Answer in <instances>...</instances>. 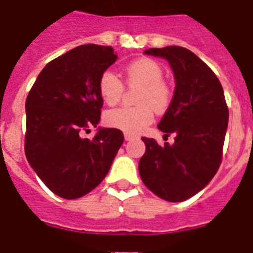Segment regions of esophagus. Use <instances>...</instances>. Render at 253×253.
Instances as JSON below:
<instances>
[{
    "mask_svg": "<svg viewBox=\"0 0 253 253\" xmlns=\"http://www.w3.org/2000/svg\"><path fill=\"white\" fill-rule=\"evenodd\" d=\"M124 138H125V140H131V139H134V138H137V137H134V135H131V134L125 133Z\"/></svg>",
    "mask_w": 253,
    "mask_h": 253,
    "instance_id": "1",
    "label": "esophagus"
}]
</instances>
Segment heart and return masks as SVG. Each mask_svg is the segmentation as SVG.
Instances as JSON below:
<instances>
[{
	"label": "heart",
	"mask_w": 253,
	"mask_h": 253,
	"mask_svg": "<svg viewBox=\"0 0 253 253\" xmlns=\"http://www.w3.org/2000/svg\"><path fill=\"white\" fill-rule=\"evenodd\" d=\"M162 67L153 59L139 58L124 68L125 84L129 87H139L133 107L123 106L109 110L105 122L113 128L128 134H137L153 122V110L163 113L171 105L173 91L166 80H163ZM99 92L105 104L116 105L122 100L124 84L118 76L106 71L99 80Z\"/></svg>",
	"instance_id": "heart-1"
}]
</instances>
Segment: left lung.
<instances>
[{
	"mask_svg": "<svg viewBox=\"0 0 253 253\" xmlns=\"http://www.w3.org/2000/svg\"><path fill=\"white\" fill-rule=\"evenodd\" d=\"M144 53L166 58L175 75V93L158 124L165 135H175V143L160 146L143 137L139 175L161 199L184 202L209 184L222 163L229 116L224 92L215 73L189 49L172 45Z\"/></svg>",
	"mask_w": 253,
	"mask_h": 253,
	"instance_id": "obj_1",
	"label": "left lung"
}]
</instances>
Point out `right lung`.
Listing matches in <instances>:
<instances>
[{"instance_id": "add662e5", "label": "right lung", "mask_w": 253, "mask_h": 253, "mask_svg": "<svg viewBox=\"0 0 253 253\" xmlns=\"http://www.w3.org/2000/svg\"><path fill=\"white\" fill-rule=\"evenodd\" d=\"M118 58L107 45L84 44L50 60L26 97L25 154L40 180L63 199H77L105 178L123 131L97 126L104 100L99 80Z\"/></svg>"}]
</instances>
